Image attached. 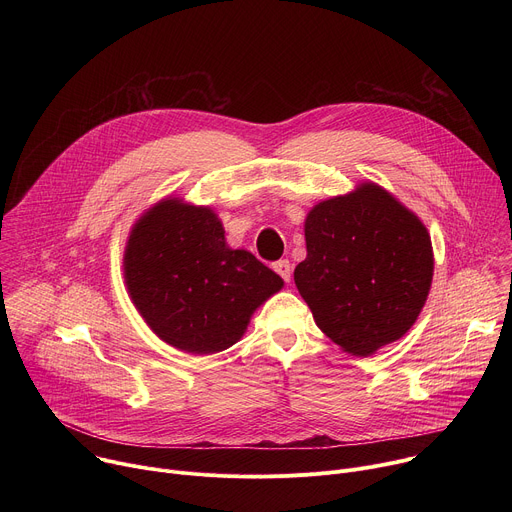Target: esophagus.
<instances>
[{
    "label": "esophagus",
    "instance_id": "34e87169",
    "mask_svg": "<svg viewBox=\"0 0 512 512\" xmlns=\"http://www.w3.org/2000/svg\"><path fill=\"white\" fill-rule=\"evenodd\" d=\"M273 271L283 279V281H289L291 277V263L287 259H279L273 263Z\"/></svg>",
    "mask_w": 512,
    "mask_h": 512
}]
</instances>
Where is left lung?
Returning a JSON list of instances; mask_svg holds the SVG:
<instances>
[{"mask_svg": "<svg viewBox=\"0 0 512 512\" xmlns=\"http://www.w3.org/2000/svg\"><path fill=\"white\" fill-rule=\"evenodd\" d=\"M306 249L296 285L318 328L342 350L369 356L415 324L433 277L431 239L387 190L367 182L316 204Z\"/></svg>", "mask_w": 512, "mask_h": 512, "instance_id": "8db88e82", "label": "left lung"}]
</instances>
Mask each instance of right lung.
Returning <instances> with one entry per match:
<instances>
[{"label": "right lung", "mask_w": 512, "mask_h": 512, "mask_svg": "<svg viewBox=\"0 0 512 512\" xmlns=\"http://www.w3.org/2000/svg\"><path fill=\"white\" fill-rule=\"evenodd\" d=\"M125 283L148 326L168 344L212 354L233 346L281 277L245 249H231L216 214L164 200L135 223Z\"/></svg>", "instance_id": "add662e5"}]
</instances>
